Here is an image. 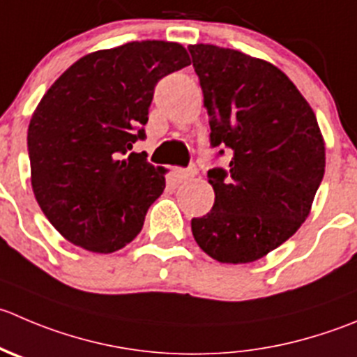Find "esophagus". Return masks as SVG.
<instances>
[{
	"mask_svg": "<svg viewBox=\"0 0 357 357\" xmlns=\"http://www.w3.org/2000/svg\"><path fill=\"white\" fill-rule=\"evenodd\" d=\"M195 174H197L195 165H190V167L178 169V171H176V178H178L181 183L183 181H188V179H192Z\"/></svg>",
	"mask_w": 357,
	"mask_h": 357,
	"instance_id": "obj_1",
	"label": "esophagus"
}]
</instances>
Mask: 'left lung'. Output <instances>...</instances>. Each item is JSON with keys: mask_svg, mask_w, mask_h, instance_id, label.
<instances>
[{"mask_svg": "<svg viewBox=\"0 0 357 357\" xmlns=\"http://www.w3.org/2000/svg\"><path fill=\"white\" fill-rule=\"evenodd\" d=\"M188 50L211 146L230 150L227 169L207 172L214 206L193 218V237L221 263L255 261L309 216L326 164L323 136L309 102L274 64L214 45Z\"/></svg>", "mask_w": 357, "mask_h": 357, "instance_id": "left-lung-1", "label": "left lung"}]
</instances>
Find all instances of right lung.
I'll return each mask as SVG.
<instances>
[{"label":"right lung","instance_id":"obj_1","mask_svg":"<svg viewBox=\"0 0 357 357\" xmlns=\"http://www.w3.org/2000/svg\"><path fill=\"white\" fill-rule=\"evenodd\" d=\"M190 64L179 43L132 41L76 61L31 119V185L55 230L83 249L119 251L143 228L165 171L134 153L158 79Z\"/></svg>","mask_w":357,"mask_h":357}]
</instances>
